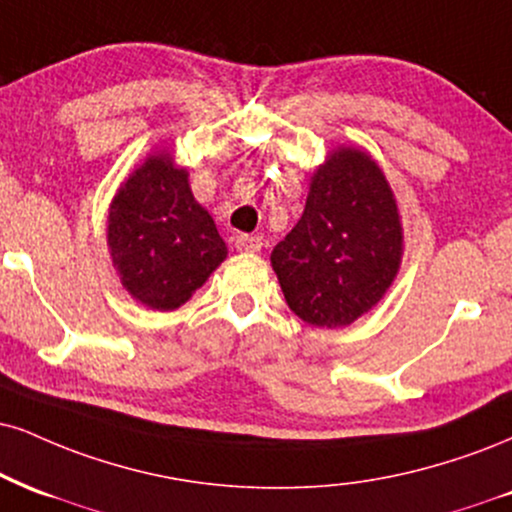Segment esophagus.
Returning <instances> with one entry per match:
<instances>
[{"instance_id": "1", "label": "esophagus", "mask_w": 512, "mask_h": 512, "mask_svg": "<svg viewBox=\"0 0 512 512\" xmlns=\"http://www.w3.org/2000/svg\"><path fill=\"white\" fill-rule=\"evenodd\" d=\"M236 248L240 252H257V250H262V238L250 236V233H240V236L236 238Z\"/></svg>"}]
</instances>
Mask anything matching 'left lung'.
Wrapping results in <instances>:
<instances>
[{"instance_id":"obj_1","label":"left lung","mask_w":512,"mask_h":512,"mask_svg":"<svg viewBox=\"0 0 512 512\" xmlns=\"http://www.w3.org/2000/svg\"><path fill=\"white\" fill-rule=\"evenodd\" d=\"M403 252L398 207L367 152L341 147L312 176L305 212L276 245L286 303L312 326L353 324L384 298Z\"/></svg>"}]
</instances>
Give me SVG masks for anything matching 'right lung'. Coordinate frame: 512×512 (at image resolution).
<instances>
[{"label": "right lung", "instance_id": "right-lung-1", "mask_svg": "<svg viewBox=\"0 0 512 512\" xmlns=\"http://www.w3.org/2000/svg\"><path fill=\"white\" fill-rule=\"evenodd\" d=\"M109 250L121 283L152 310H176L226 260V243L195 202L186 169L152 155L109 212Z\"/></svg>", "mask_w": 512, "mask_h": 512}]
</instances>
